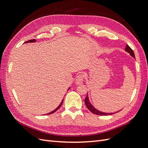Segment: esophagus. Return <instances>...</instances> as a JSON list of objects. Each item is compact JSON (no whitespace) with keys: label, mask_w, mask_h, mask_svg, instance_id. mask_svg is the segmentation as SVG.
Masks as SVG:
<instances>
[{"label":"esophagus","mask_w":148,"mask_h":148,"mask_svg":"<svg viewBox=\"0 0 148 148\" xmlns=\"http://www.w3.org/2000/svg\"><path fill=\"white\" fill-rule=\"evenodd\" d=\"M83 79H84V75L82 73H80L79 75H78L76 77L75 79V83L77 84H82L83 82Z\"/></svg>","instance_id":"esophagus-1"}]
</instances>
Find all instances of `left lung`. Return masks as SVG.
I'll use <instances>...</instances> for the list:
<instances>
[{
  "label": "left lung",
  "mask_w": 148,
  "mask_h": 148,
  "mask_svg": "<svg viewBox=\"0 0 148 148\" xmlns=\"http://www.w3.org/2000/svg\"><path fill=\"white\" fill-rule=\"evenodd\" d=\"M125 51H126L127 52H128V53H130V54L132 57H133L135 59V53H134L133 51L132 50V49H131V47H130L128 45H127L126 48H125ZM84 102H85V104H86V106L87 107V108L93 114H96V115H112V114H114V113H104V112H100L99 110H97V109H96L95 107H94L91 105L90 102H89L88 95L86 96V98H85Z\"/></svg>",
  "instance_id": "left-lung-1"
}]
</instances>
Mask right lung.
<instances>
[{
	"label": "right lung",
	"instance_id": "right-lung-1",
	"mask_svg": "<svg viewBox=\"0 0 148 148\" xmlns=\"http://www.w3.org/2000/svg\"><path fill=\"white\" fill-rule=\"evenodd\" d=\"M36 41V39H31V40H29V41H26L25 42H35ZM63 101L64 100H62V102L60 103V105L59 106H58L57 107V108L54 110H53L52 112H50V113H49V114H47V115L48 114H53V113H54L55 112H56L58 109H59V108H60V107H61V106L62 105V103H63ZM47 115V114H46Z\"/></svg>",
	"mask_w": 148,
	"mask_h": 148
}]
</instances>
